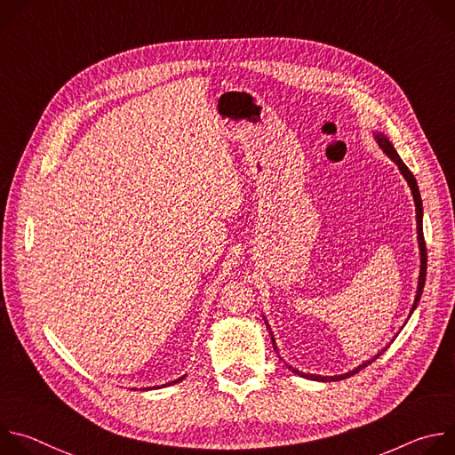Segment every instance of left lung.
I'll list each match as a JSON object with an SVG mask.
<instances>
[{"mask_svg":"<svg viewBox=\"0 0 455 455\" xmlns=\"http://www.w3.org/2000/svg\"><path fill=\"white\" fill-rule=\"evenodd\" d=\"M374 140L378 142V146H379V149L391 158L396 165H398V169H400V172L403 174V178L407 180V183H409V187H411V190H412V198H414V205H416V221H418V246H419V261H421V265H419V277H418V291H416V299H414V304H412V309H411V315H412V311L418 307V302H419V299H421V293H423V286H425V277H427V246H425V237H423V204H421V194H419V188H418V181H416V178H414V174L409 171V167L403 164V160L400 158V155L396 153V149H395V146L391 144V140H388L383 133H374ZM409 315V316H411ZM265 318V316H263ZM265 323H267V328L270 330V326H268V322H267V318H265ZM270 337H272V344H274V349L275 351H279L277 349V346H275V339H274V333H272V330H270ZM385 349H381L376 356H372L371 360H367V362H363L362 365H358V367H355L353 371H349V372H346V374H339V376H320V374H306V372H300V371H297V369H293L291 365H288L295 374H299V376H302V378H307V379H315V381H339V379H344V378H349V376H353V374H356L358 371H362L363 367H367L369 363H372L381 353H383Z\"/></svg>","mask_w":455,"mask_h":455,"instance_id":"8db88e82","label":"left lung"}]
</instances>
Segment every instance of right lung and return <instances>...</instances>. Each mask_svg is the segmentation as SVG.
<instances>
[{"label": "right lung", "instance_id": "add662e5", "mask_svg": "<svg viewBox=\"0 0 455 455\" xmlns=\"http://www.w3.org/2000/svg\"><path fill=\"white\" fill-rule=\"evenodd\" d=\"M185 376H181V378H178V379H174V381H171V383H165V385H172V383H178V381H181ZM165 385H162V387H165Z\"/></svg>", "mask_w": 455, "mask_h": 455}]
</instances>
